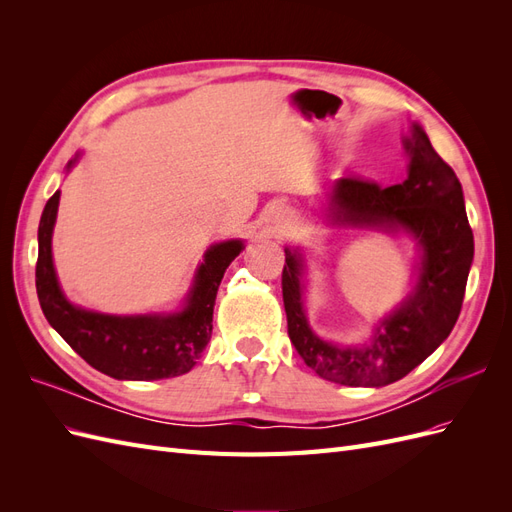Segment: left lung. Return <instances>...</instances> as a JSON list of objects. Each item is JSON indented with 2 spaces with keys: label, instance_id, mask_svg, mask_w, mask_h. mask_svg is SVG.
Wrapping results in <instances>:
<instances>
[{
  "label": "left lung",
  "instance_id": "left-lung-1",
  "mask_svg": "<svg viewBox=\"0 0 512 512\" xmlns=\"http://www.w3.org/2000/svg\"><path fill=\"white\" fill-rule=\"evenodd\" d=\"M408 179L382 188L376 181L344 177L331 196L333 220L352 226L410 230L423 245V269L414 292L382 320L374 342L339 348L312 333L301 303V258L286 250L282 294L288 337L324 380L348 386H384L421 365L453 331L466 294L474 237L455 170L431 147L421 126L406 138Z\"/></svg>",
  "mask_w": 512,
  "mask_h": 512
}]
</instances>
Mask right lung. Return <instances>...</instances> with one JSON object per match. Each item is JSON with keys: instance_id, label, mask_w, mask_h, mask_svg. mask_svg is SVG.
Here are the masks:
<instances>
[{"instance_id": "add662e5", "label": "right lung", "mask_w": 512, "mask_h": 512, "mask_svg": "<svg viewBox=\"0 0 512 512\" xmlns=\"http://www.w3.org/2000/svg\"><path fill=\"white\" fill-rule=\"evenodd\" d=\"M57 205L59 192L49 198L42 211L36 262L38 301L51 327L91 367L111 378L162 380L188 374L209 344L215 294L224 271L241 254L243 243L226 241L211 247L196 273L188 305L179 314L121 318L85 312L66 301L55 277L51 235Z\"/></svg>"}]
</instances>
